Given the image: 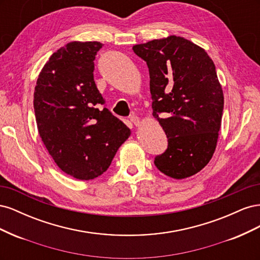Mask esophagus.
Instances as JSON below:
<instances>
[{"label":"esophagus","mask_w":260,"mask_h":260,"mask_svg":"<svg viewBox=\"0 0 260 260\" xmlns=\"http://www.w3.org/2000/svg\"><path fill=\"white\" fill-rule=\"evenodd\" d=\"M130 121L133 125H136V127H139V125L141 124V119L138 117V116H131L130 117Z\"/></svg>","instance_id":"1"}]
</instances>
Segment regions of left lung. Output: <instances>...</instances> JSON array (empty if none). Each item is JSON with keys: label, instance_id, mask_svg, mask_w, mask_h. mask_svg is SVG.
Listing matches in <instances>:
<instances>
[{"label": "left lung", "instance_id": "1", "mask_svg": "<svg viewBox=\"0 0 260 260\" xmlns=\"http://www.w3.org/2000/svg\"><path fill=\"white\" fill-rule=\"evenodd\" d=\"M132 50L146 61L153 116L168 138L155 166L174 179L198 174L214 155L221 127L224 100L214 61L201 46L177 36Z\"/></svg>", "mask_w": 260, "mask_h": 260}]
</instances>
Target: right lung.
<instances>
[{
  "mask_svg": "<svg viewBox=\"0 0 260 260\" xmlns=\"http://www.w3.org/2000/svg\"><path fill=\"white\" fill-rule=\"evenodd\" d=\"M98 41H73L54 52L34 94L39 135L55 164L78 180L107 170L130 129L111 114L94 82Z\"/></svg>",
  "mask_w": 260,
  "mask_h": 260,
  "instance_id": "right-lung-1",
  "label": "right lung"
}]
</instances>
